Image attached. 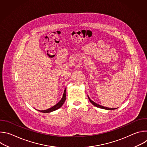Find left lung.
<instances>
[{
  "mask_svg": "<svg viewBox=\"0 0 147 147\" xmlns=\"http://www.w3.org/2000/svg\"><path fill=\"white\" fill-rule=\"evenodd\" d=\"M88 99H89L90 101L91 102V103L93 105H94V106H95V107H98V108H101V109H106V110H114V109H117V108H107V107H103V106L100 105H99V104H98V103H96L94 102V101H92V100L90 99V98L89 97V96H88Z\"/></svg>",
  "mask_w": 147,
  "mask_h": 147,
  "instance_id": "1",
  "label": "left lung"
}]
</instances>
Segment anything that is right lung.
Returning <instances> with one entry per match:
<instances>
[{
    "label": "right lung",
    "instance_id": "1",
    "mask_svg": "<svg viewBox=\"0 0 147 147\" xmlns=\"http://www.w3.org/2000/svg\"><path fill=\"white\" fill-rule=\"evenodd\" d=\"M66 89L64 91V93H63V96L61 99V100L57 103L55 105H54L53 107H52V108L47 109V110H45V111H40V112H43V113H50V112H52L53 111H55L58 109H59L60 108H61L62 107L63 105V103H65V100H66Z\"/></svg>",
    "mask_w": 147,
    "mask_h": 147
}]
</instances>
